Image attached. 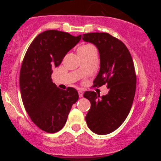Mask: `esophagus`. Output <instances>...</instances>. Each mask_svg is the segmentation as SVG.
Instances as JSON below:
<instances>
[{
  "label": "esophagus",
  "mask_w": 161,
  "mask_h": 161,
  "mask_svg": "<svg viewBox=\"0 0 161 161\" xmlns=\"http://www.w3.org/2000/svg\"><path fill=\"white\" fill-rule=\"evenodd\" d=\"M78 95H79V97H83V92L81 91V90H79V91H78Z\"/></svg>",
  "instance_id": "esophagus-1"
}]
</instances>
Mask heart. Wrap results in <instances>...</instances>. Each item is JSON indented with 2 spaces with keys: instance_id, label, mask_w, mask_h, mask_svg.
<instances>
[{
  "instance_id": "obj_1",
  "label": "heart",
  "mask_w": 161,
  "mask_h": 161,
  "mask_svg": "<svg viewBox=\"0 0 161 161\" xmlns=\"http://www.w3.org/2000/svg\"><path fill=\"white\" fill-rule=\"evenodd\" d=\"M92 47H93L92 45H84V46H82V47H79L78 51H86V50H89L90 48Z\"/></svg>"
}]
</instances>
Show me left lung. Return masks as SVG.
Instances as JSON below:
<instances>
[{"label": "left lung", "mask_w": 161, "mask_h": 161, "mask_svg": "<svg viewBox=\"0 0 161 161\" xmlns=\"http://www.w3.org/2000/svg\"><path fill=\"white\" fill-rule=\"evenodd\" d=\"M82 39L94 44L100 53V68L93 86L107 84L109 89L102 97L94 92H85L83 97L91 103L86 122L94 133L106 135L116 130L130 111L136 88L135 67L125 44L111 34L89 33Z\"/></svg>", "instance_id": "obj_1"}]
</instances>
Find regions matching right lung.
<instances>
[{
  "label": "right lung",
  "mask_w": 161,
  "mask_h": 161,
  "mask_svg": "<svg viewBox=\"0 0 161 161\" xmlns=\"http://www.w3.org/2000/svg\"><path fill=\"white\" fill-rule=\"evenodd\" d=\"M81 39L56 30L45 31L28 48L19 72V88L25 111L39 128L50 133L62 129L72 105L78 100L75 89L63 90L53 83V68Z\"/></svg>",
  "instance_id": "1"
}]
</instances>
